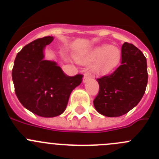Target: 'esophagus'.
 Returning <instances> with one entry per match:
<instances>
[{
  "instance_id": "esophagus-1",
  "label": "esophagus",
  "mask_w": 159,
  "mask_h": 159,
  "mask_svg": "<svg viewBox=\"0 0 159 159\" xmlns=\"http://www.w3.org/2000/svg\"><path fill=\"white\" fill-rule=\"evenodd\" d=\"M90 78H91V76H90L89 74H85V75H84V78H83V82H85V81H87L88 79H89Z\"/></svg>"
}]
</instances>
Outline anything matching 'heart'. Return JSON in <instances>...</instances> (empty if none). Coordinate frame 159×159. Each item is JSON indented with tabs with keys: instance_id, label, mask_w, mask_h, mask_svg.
Listing matches in <instances>:
<instances>
[{
	"instance_id": "b5f03b06",
	"label": "heart",
	"mask_w": 159,
	"mask_h": 159,
	"mask_svg": "<svg viewBox=\"0 0 159 159\" xmlns=\"http://www.w3.org/2000/svg\"><path fill=\"white\" fill-rule=\"evenodd\" d=\"M78 62L82 64L92 63L93 70L98 75H106L118 65L121 59V51L115 46L102 44L94 48L85 54L75 57Z\"/></svg>"
}]
</instances>
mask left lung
Here are the masks:
<instances>
[{
	"label": "left lung",
	"mask_w": 159,
	"mask_h": 159,
	"mask_svg": "<svg viewBox=\"0 0 159 159\" xmlns=\"http://www.w3.org/2000/svg\"><path fill=\"white\" fill-rule=\"evenodd\" d=\"M99 92L94 100L98 113L107 117H119L136 106L148 83L146 58L132 44L121 47V65L113 73L98 78Z\"/></svg>",
	"instance_id": "obj_1"
}]
</instances>
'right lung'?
Listing matches in <instances>:
<instances>
[{
  "mask_svg": "<svg viewBox=\"0 0 159 159\" xmlns=\"http://www.w3.org/2000/svg\"><path fill=\"white\" fill-rule=\"evenodd\" d=\"M53 37L38 38L17 53L12 69L15 94L21 105L44 118L65 111L70 94L82 81V75L70 77L57 63L44 60V49Z\"/></svg>",
  "mask_w": 159,
  "mask_h": 159,
  "instance_id": "1",
  "label": "right lung"
}]
</instances>
